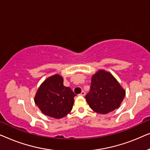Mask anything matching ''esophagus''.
I'll return each instance as SVG.
<instances>
[{"mask_svg":"<svg viewBox=\"0 0 150 150\" xmlns=\"http://www.w3.org/2000/svg\"><path fill=\"white\" fill-rule=\"evenodd\" d=\"M80 95H81V96H85V91H82V92H81V93H80Z\"/></svg>","mask_w":150,"mask_h":150,"instance_id":"1","label":"esophagus"}]
</instances>
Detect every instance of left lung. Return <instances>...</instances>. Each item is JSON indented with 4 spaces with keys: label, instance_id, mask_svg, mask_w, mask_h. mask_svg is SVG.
Returning <instances> with one entry per match:
<instances>
[{
    "label": "left lung",
    "instance_id": "1",
    "mask_svg": "<svg viewBox=\"0 0 150 150\" xmlns=\"http://www.w3.org/2000/svg\"><path fill=\"white\" fill-rule=\"evenodd\" d=\"M125 95L126 91L113 76L101 69L92 76L90 91L85 98L92 110L107 114L120 107Z\"/></svg>",
    "mask_w": 150,
    "mask_h": 150
}]
</instances>
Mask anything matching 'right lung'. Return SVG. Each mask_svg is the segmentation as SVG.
<instances>
[{"label":"right lung","instance_id":"add662e5","mask_svg":"<svg viewBox=\"0 0 150 150\" xmlns=\"http://www.w3.org/2000/svg\"><path fill=\"white\" fill-rule=\"evenodd\" d=\"M76 96L70 88L63 85L62 76L55 74L43 82L34 100L45 115L61 119L72 109Z\"/></svg>","mask_w":150,"mask_h":150}]
</instances>
